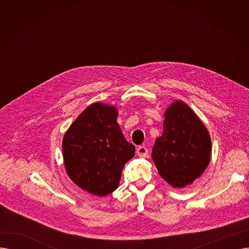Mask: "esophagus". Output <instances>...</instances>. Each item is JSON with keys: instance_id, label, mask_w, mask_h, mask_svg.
I'll return each instance as SVG.
<instances>
[{"instance_id": "esophagus-1", "label": "esophagus", "mask_w": 249, "mask_h": 249, "mask_svg": "<svg viewBox=\"0 0 249 249\" xmlns=\"http://www.w3.org/2000/svg\"><path fill=\"white\" fill-rule=\"evenodd\" d=\"M136 152H137V155L140 156V158H146L148 155V149L145 146H139Z\"/></svg>"}]
</instances>
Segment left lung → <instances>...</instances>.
Masks as SVG:
<instances>
[{
    "label": "left lung",
    "instance_id": "1",
    "mask_svg": "<svg viewBox=\"0 0 249 249\" xmlns=\"http://www.w3.org/2000/svg\"><path fill=\"white\" fill-rule=\"evenodd\" d=\"M164 117L163 132L154 142L152 160L168 184L184 188L199 178L209 164L211 138L185 103H173Z\"/></svg>",
    "mask_w": 249,
    "mask_h": 249
}]
</instances>
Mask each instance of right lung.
<instances>
[{"instance_id": "right-lung-1", "label": "right lung", "mask_w": 249, "mask_h": 249, "mask_svg": "<svg viewBox=\"0 0 249 249\" xmlns=\"http://www.w3.org/2000/svg\"><path fill=\"white\" fill-rule=\"evenodd\" d=\"M114 107L95 103L71 124L62 141L70 178L87 192L106 196L119 185L125 163L135 146L122 134Z\"/></svg>"}]
</instances>
